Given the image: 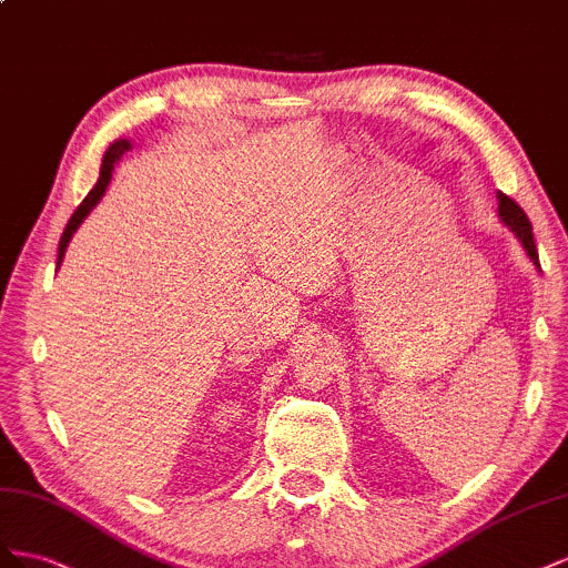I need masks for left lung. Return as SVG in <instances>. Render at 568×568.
<instances>
[{
	"label": "left lung",
	"mask_w": 568,
	"mask_h": 568,
	"mask_svg": "<svg viewBox=\"0 0 568 568\" xmlns=\"http://www.w3.org/2000/svg\"><path fill=\"white\" fill-rule=\"evenodd\" d=\"M497 202H499V216H501V221H505V225H509V231L518 237V242H521L526 254L530 256V262L536 264V268H540L536 240H532V225H530L528 216L524 214V209L518 206L511 197H507L505 192H497Z\"/></svg>",
	"instance_id": "obj_1"
}]
</instances>
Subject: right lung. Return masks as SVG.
<instances>
[{
  "label": "right lung",
  "mask_w": 568,
  "mask_h": 568,
  "mask_svg": "<svg viewBox=\"0 0 568 568\" xmlns=\"http://www.w3.org/2000/svg\"><path fill=\"white\" fill-rule=\"evenodd\" d=\"M131 150V140H116L111 144V148L106 150V154H104V159H102V169H100V178H97V183H94V187L88 192V197L80 202V206L75 209L73 212V216H71V221L67 223V231H63V235H61V240H59V254H57V271H59V266H61V262H63V254H67V247H69V242H71V237H73V233L78 231V225L85 221V216L92 212V209L100 204V200L104 197V192H106V187H109V183H111V171H113V164H116V161L123 156V152H128Z\"/></svg>",
  "instance_id": "add662e5"
}]
</instances>
